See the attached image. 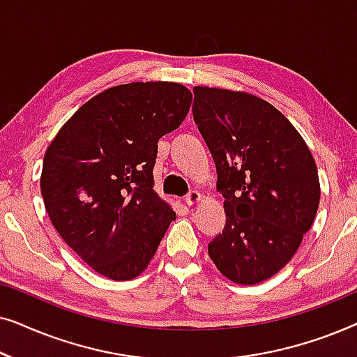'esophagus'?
Returning <instances> with one entry per match:
<instances>
[{"instance_id":"obj_1","label":"esophagus","mask_w":357,"mask_h":357,"mask_svg":"<svg viewBox=\"0 0 357 357\" xmlns=\"http://www.w3.org/2000/svg\"><path fill=\"white\" fill-rule=\"evenodd\" d=\"M199 199H202V195L197 190H192V192H188L187 197H185V203L188 204V206H193V204H197Z\"/></svg>"}]
</instances>
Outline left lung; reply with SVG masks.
<instances>
[{
    "label": "left lung",
    "mask_w": 357,
    "mask_h": 357,
    "mask_svg": "<svg viewBox=\"0 0 357 357\" xmlns=\"http://www.w3.org/2000/svg\"><path fill=\"white\" fill-rule=\"evenodd\" d=\"M193 94L226 211L209 258L231 281L257 284L294 257L312 227L320 202L315 160L291 121L260 97L199 86Z\"/></svg>",
    "instance_id": "obj_1"
}]
</instances>
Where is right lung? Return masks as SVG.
<instances>
[{
    "instance_id": "add662e5",
    "label": "right lung",
    "mask_w": 357,
    "mask_h": 357,
    "mask_svg": "<svg viewBox=\"0 0 357 357\" xmlns=\"http://www.w3.org/2000/svg\"><path fill=\"white\" fill-rule=\"evenodd\" d=\"M192 92L130 82L86 102L43 158L40 190L63 241L99 275L128 281L149 265L175 213L154 192L158 141L178 128Z\"/></svg>"
}]
</instances>
